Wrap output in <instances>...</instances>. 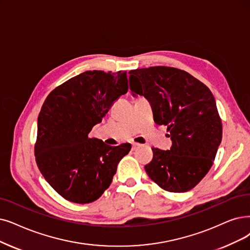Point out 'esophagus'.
Listing matches in <instances>:
<instances>
[{
  "instance_id": "1",
  "label": "esophagus",
  "mask_w": 250,
  "mask_h": 250,
  "mask_svg": "<svg viewBox=\"0 0 250 250\" xmlns=\"http://www.w3.org/2000/svg\"><path fill=\"white\" fill-rule=\"evenodd\" d=\"M139 146H142V145L136 144V143H133V144H132V149H136V148L139 147Z\"/></svg>"
}]
</instances>
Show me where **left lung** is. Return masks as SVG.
<instances>
[{"label": "left lung", "instance_id": "left-lung-1", "mask_svg": "<svg viewBox=\"0 0 250 250\" xmlns=\"http://www.w3.org/2000/svg\"><path fill=\"white\" fill-rule=\"evenodd\" d=\"M133 95L151 103L154 121L167 126L172 146L153 147L145 166L149 178L165 191L188 192L211 168L223 136V125L209 88L175 67L151 66L129 72Z\"/></svg>", "mask_w": 250, "mask_h": 250}]
</instances>
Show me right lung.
Returning a JSON list of instances; mask_svg holds the SVG:
<instances>
[{"label": "right lung", "mask_w": 250, "mask_h": 250, "mask_svg": "<svg viewBox=\"0 0 250 250\" xmlns=\"http://www.w3.org/2000/svg\"><path fill=\"white\" fill-rule=\"evenodd\" d=\"M124 71H87L56 87L38 117L36 162L48 184L66 200L91 203L111 185L130 144L117 146L90 138L114 102L127 93Z\"/></svg>", "instance_id": "right-lung-1"}]
</instances>
